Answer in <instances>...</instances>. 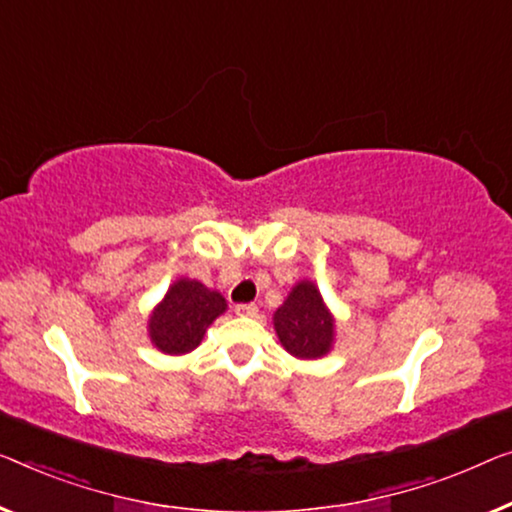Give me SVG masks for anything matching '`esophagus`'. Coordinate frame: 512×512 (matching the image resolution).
<instances>
[{
	"label": "esophagus",
	"instance_id": "34e87169",
	"mask_svg": "<svg viewBox=\"0 0 512 512\" xmlns=\"http://www.w3.org/2000/svg\"><path fill=\"white\" fill-rule=\"evenodd\" d=\"M236 315H243V317H253L257 312V305L255 303H239L236 305Z\"/></svg>",
	"mask_w": 512,
	"mask_h": 512
}]
</instances>
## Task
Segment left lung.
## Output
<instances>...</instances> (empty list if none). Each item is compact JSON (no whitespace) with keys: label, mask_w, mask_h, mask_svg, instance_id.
Segmentation results:
<instances>
[{"label":"left lung","mask_w":512,"mask_h":512,"mask_svg":"<svg viewBox=\"0 0 512 512\" xmlns=\"http://www.w3.org/2000/svg\"><path fill=\"white\" fill-rule=\"evenodd\" d=\"M280 345L296 358H322L331 352L335 319L324 305L315 282H296L273 315Z\"/></svg>","instance_id":"left-lung-1"}]
</instances>
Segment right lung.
<instances>
[{
	"mask_svg": "<svg viewBox=\"0 0 512 512\" xmlns=\"http://www.w3.org/2000/svg\"><path fill=\"white\" fill-rule=\"evenodd\" d=\"M225 310L223 294L197 280L179 278L151 312L149 338L163 354H188Z\"/></svg>",
	"mask_w": 512,
	"mask_h": 512,
	"instance_id": "1",
	"label": "right lung"
}]
</instances>
